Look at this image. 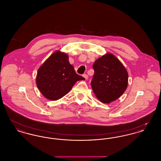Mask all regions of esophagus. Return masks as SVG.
Returning a JSON list of instances; mask_svg holds the SVG:
<instances>
[{
	"instance_id": "obj_1",
	"label": "esophagus",
	"mask_w": 161,
	"mask_h": 161,
	"mask_svg": "<svg viewBox=\"0 0 161 161\" xmlns=\"http://www.w3.org/2000/svg\"><path fill=\"white\" fill-rule=\"evenodd\" d=\"M83 77H84L86 80H87V79H88V75H87V74H84L83 75Z\"/></svg>"
}]
</instances>
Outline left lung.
Instances as JSON below:
<instances>
[{"instance_id":"1","label":"left lung","mask_w":161,"mask_h":161,"mask_svg":"<svg viewBox=\"0 0 161 161\" xmlns=\"http://www.w3.org/2000/svg\"><path fill=\"white\" fill-rule=\"evenodd\" d=\"M94 75L91 81L93 91L98 100L110 103L119 98L128 85V72L113 54L107 53L93 64Z\"/></svg>"}]
</instances>
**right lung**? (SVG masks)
Masks as SVG:
<instances>
[{
    "label": "right lung",
    "mask_w": 161,
    "mask_h": 161,
    "mask_svg": "<svg viewBox=\"0 0 161 161\" xmlns=\"http://www.w3.org/2000/svg\"><path fill=\"white\" fill-rule=\"evenodd\" d=\"M84 80L75 73L68 55L57 51L39 68L36 84L46 98L56 101L66 95L77 81Z\"/></svg>",
    "instance_id": "right-lung-1"
}]
</instances>
